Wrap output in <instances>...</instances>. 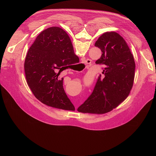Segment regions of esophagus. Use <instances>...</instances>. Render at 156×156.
I'll use <instances>...</instances> for the list:
<instances>
[{"instance_id": "obj_1", "label": "esophagus", "mask_w": 156, "mask_h": 156, "mask_svg": "<svg viewBox=\"0 0 156 156\" xmlns=\"http://www.w3.org/2000/svg\"><path fill=\"white\" fill-rule=\"evenodd\" d=\"M91 63V60L90 59H87L86 61H85V63L86 64H90Z\"/></svg>"}]
</instances>
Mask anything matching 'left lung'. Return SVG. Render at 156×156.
Listing matches in <instances>:
<instances>
[{
  "label": "left lung",
  "instance_id": "obj_1",
  "mask_svg": "<svg viewBox=\"0 0 156 156\" xmlns=\"http://www.w3.org/2000/svg\"><path fill=\"white\" fill-rule=\"evenodd\" d=\"M94 46L102 52L96 63L104 65L103 76L99 75L93 93L77 110L101 114L116 108L128 97L134 81L135 63L125 41L115 32L105 33Z\"/></svg>",
  "mask_w": 156,
  "mask_h": 156
}]
</instances>
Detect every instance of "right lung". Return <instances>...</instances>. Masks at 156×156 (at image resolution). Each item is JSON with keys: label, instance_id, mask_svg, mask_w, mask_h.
<instances>
[{"label": "right lung", "instance_id": "obj_1", "mask_svg": "<svg viewBox=\"0 0 156 156\" xmlns=\"http://www.w3.org/2000/svg\"><path fill=\"white\" fill-rule=\"evenodd\" d=\"M69 36L58 27L42 31L29 49L25 72L27 83L34 96L42 103L57 108L75 110L63 87L62 71L78 62Z\"/></svg>", "mask_w": 156, "mask_h": 156}]
</instances>
